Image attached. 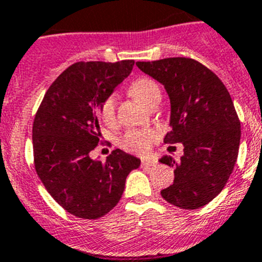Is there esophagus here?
Wrapping results in <instances>:
<instances>
[{"instance_id":"1","label":"esophagus","mask_w":262,"mask_h":262,"mask_svg":"<svg viewBox=\"0 0 262 262\" xmlns=\"http://www.w3.org/2000/svg\"><path fill=\"white\" fill-rule=\"evenodd\" d=\"M157 164V161L151 159H143L142 160V165L143 166H155Z\"/></svg>"}]
</instances>
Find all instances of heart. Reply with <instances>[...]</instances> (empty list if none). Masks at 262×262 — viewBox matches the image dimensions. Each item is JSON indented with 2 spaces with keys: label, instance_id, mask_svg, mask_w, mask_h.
<instances>
[{
  "label": "heart",
  "instance_id": "obj_1",
  "mask_svg": "<svg viewBox=\"0 0 262 262\" xmlns=\"http://www.w3.org/2000/svg\"><path fill=\"white\" fill-rule=\"evenodd\" d=\"M129 94L144 106H149L160 99V88L154 80L139 77L129 84ZM99 118L105 123L111 124L115 120V96L110 94L101 101L98 106ZM157 135L152 129H129L120 139V147L133 154L144 155L151 149Z\"/></svg>",
  "mask_w": 262,
  "mask_h": 262
}]
</instances>
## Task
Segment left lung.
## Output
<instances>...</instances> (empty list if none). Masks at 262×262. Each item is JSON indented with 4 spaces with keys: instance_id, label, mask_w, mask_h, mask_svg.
I'll return each mask as SVG.
<instances>
[{
    "instance_id": "1",
    "label": "left lung",
    "mask_w": 262,
    "mask_h": 262,
    "mask_svg": "<svg viewBox=\"0 0 262 262\" xmlns=\"http://www.w3.org/2000/svg\"><path fill=\"white\" fill-rule=\"evenodd\" d=\"M138 68L163 84L170 99V131L166 144H184L180 163L164 156L160 163L174 166V181L161 190L166 202L195 210L223 190L236 164L240 120L221 78L189 57L138 61Z\"/></svg>"
}]
</instances>
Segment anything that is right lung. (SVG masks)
Listing matches in <instances>:
<instances>
[{
  "label": "right lung",
  "instance_id": "add662e5",
  "mask_svg": "<svg viewBox=\"0 0 262 262\" xmlns=\"http://www.w3.org/2000/svg\"><path fill=\"white\" fill-rule=\"evenodd\" d=\"M134 60L78 61L48 88L32 124L34 164L48 193L69 214L98 219L122 198L140 160L115 149L106 161L90 152L99 143L97 110L131 73Z\"/></svg>",
  "mask_w": 262,
  "mask_h": 262
}]
</instances>
